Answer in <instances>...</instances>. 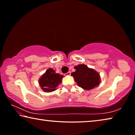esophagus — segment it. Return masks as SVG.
<instances>
[{
	"label": "esophagus",
	"instance_id": "34e87169",
	"mask_svg": "<svg viewBox=\"0 0 135 135\" xmlns=\"http://www.w3.org/2000/svg\"><path fill=\"white\" fill-rule=\"evenodd\" d=\"M70 74H71V72L70 71H68V73H67L65 74L66 76H70Z\"/></svg>",
	"mask_w": 135,
	"mask_h": 135
}]
</instances>
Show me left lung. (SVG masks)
<instances>
[{
  "mask_svg": "<svg viewBox=\"0 0 135 135\" xmlns=\"http://www.w3.org/2000/svg\"><path fill=\"white\" fill-rule=\"evenodd\" d=\"M76 71L71 73L75 81L84 90H91L100 83L99 73L84 64H79L74 67Z\"/></svg>",
  "mask_w": 135,
  "mask_h": 135,
  "instance_id": "obj_1",
  "label": "left lung"
}]
</instances>
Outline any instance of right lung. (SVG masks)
Wrapping results in <instances>:
<instances>
[{
    "label": "right lung",
    "mask_w": 135,
    "mask_h": 135,
    "mask_svg": "<svg viewBox=\"0 0 135 135\" xmlns=\"http://www.w3.org/2000/svg\"><path fill=\"white\" fill-rule=\"evenodd\" d=\"M63 75L56 73L52 68H49L38 80V83L45 92H52L62 81Z\"/></svg>",
    "instance_id": "1"
}]
</instances>
